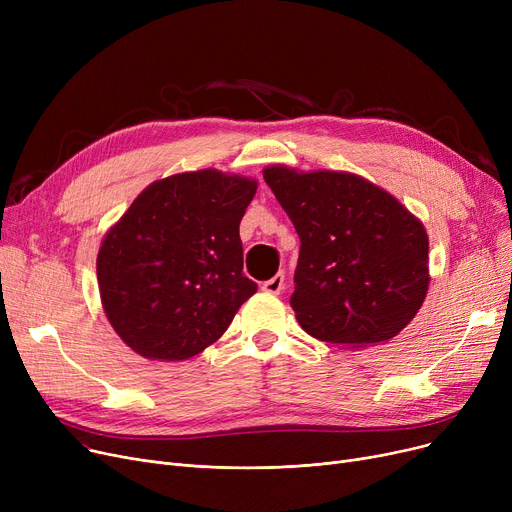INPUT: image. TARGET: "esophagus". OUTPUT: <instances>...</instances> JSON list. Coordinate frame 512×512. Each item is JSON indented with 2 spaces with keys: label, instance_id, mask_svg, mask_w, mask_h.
I'll return each mask as SVG.
<instances>
[{
  "label": "esophagus",
  "instance_id": "34e87169",
  "mask_svg": "<svg viewBox=\"0 0 512 512\" xmlns=\"http://www.w3.org/2000/svg\"><path fill=\"white\" fill-rule=\"evenodd\" d=\"M282 288H284V274H282V272H278L274 278L265 280V282L261 284V290L267 292V294H280Z\"/></svg>",
  "mask_w": 512,
  "mask_h": 512
}]
</instances>
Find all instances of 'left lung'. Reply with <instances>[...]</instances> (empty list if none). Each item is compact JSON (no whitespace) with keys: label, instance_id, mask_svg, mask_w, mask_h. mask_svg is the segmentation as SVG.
Wrapping results in <instances>:
<instances>
[{"label":"left lung","instance_id":"1","mask_svg":"<svg viewBox=\"0 0 512 512\" xmlns=\"http://www.w3.org/2000/svg\"><path fill=\"white\" fill-rule=\"evenodd\" d=\"M267 186L301 238L290 307L301 328L342 348L405 330L429 286L423 222L353 172L267 166Z\"/></svg>","mask_w":512,"mask_h":512}]
</instances>
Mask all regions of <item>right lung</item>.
Returning a JSON list of instances; mask_svg holds the SVG:
<instances>
[{
	"mask_svg": "<svg viewBox=\"0 0 512 512\" xmlns=\"http://www.w3.org/2000/svg\"><path fill=\"white\" fill-rule=\"evenodd\" d=\"M257 180L220 170L151 182L105 232L97 253L112 328L149 361L203 353L257 292L242 274L238 226Z\"/></svg>",
	"mask_w": 512,
	"mask_h": 512,
	"instance_id": "obj_1",
	"label": "right lung"
}]
</instances>
